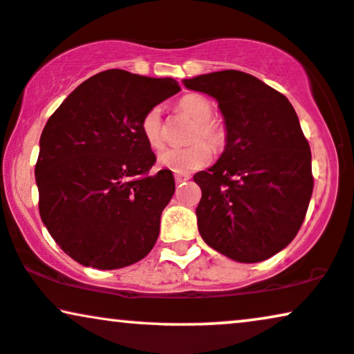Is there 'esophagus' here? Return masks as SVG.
Returning <instances> with one entry per match:
<instances>
[{
	"label": "esophagus",
	"instance_id": "34e87169",
	"mask_svg": "<svg viewBox=\"0 0 354 354\" xmlns=\"http://www.w3.org/2000/svg\"><path fill=\"white\" fill-rule=\"evenodd\" d=\"M189 180V176H186V174H174V181H176V185H181V183H185Z\"/></svg>",
	"mask_w": 354,
	"mask_h": 354
}]
</instances>
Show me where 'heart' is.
Instances as JSON below:
<instances>
[{
  "instance_id": "heart-1",
  "label": "heart",
  "mask_w": 354,
  "mask_h": 354,
  "mask_svg": "<svg viewBox=\"0 0 354 354\" xmlns=\"http://www.w3.org/2000/svg\"><path fill=\"white\" fill-rule=\"evenodd\" d=\"M178 111L194 120L189 137V147L185 149H165L158 153V165L169 171L178 174H187L207 167L212 151H221L225 145L227 132L225 127L216 119H210L214 114L212 102L201 95H186L178 101ZM142 133H144L147 144L151 149H160L165 142V127L162 109L153 107L142 119ZM206 144L204 145L202 140Z\"/></svg>"
}]
</instances>
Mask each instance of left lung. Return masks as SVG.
<instances>
[{
	"label": "left lung",
	"mask_w": 354,
	"mask_h": 354,
	"mask_svg": "<svg viewBox=\"0 0 354 354\" xmlns=\"http://www.w3.org/2000/svg\"><path fill=\"white\" fill-rule=\"evenodd\" d=\"M183 83L218 102L227 132L221 158L194 174L203 191L201 236L235 261L271 258L297 235L314 189L310 147L296 111L279 91L239 70Z\"/></svg>",
	"instance_id": "8db88e82"
}]
</instances>
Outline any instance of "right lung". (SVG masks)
<instances>
[{
	"label": "right lung",
	"mask_w": 354,
	"mask_h": 354,
	"mask_svg": "<svg viewBox=\"0 0 354 354\" xmlns=\"http://www.w3.org/2000/svg\"><path fill=\"white\" fill-rule=\"evenodd\" d=\"M173 78L107 70L83 82L50 115L35 165L39 212L58 247L83 266L118 270L145 258L174 192L142 119L180 91Z\"/></svg>",
	"instance_id": "obj_1"
}]
</instances>
